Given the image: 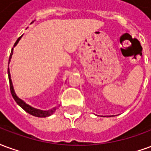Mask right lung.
Returning a JSON list of instances; mask_svg holds the SVG:
<instances>
[{
    "instance_id": "right-lung-1",
    "label": "right lung",
    "mask_w": 151,
    "mask_h": 151,
    "mask_svg": "<svg viewBox=\"0 0 151 151\" xmlns=\"http://www.w3.org/2000/svg\"><path fill=\"white\" fill-rule=\"evenodd\" d=\"M22 37V36H21ZM21 37H19L17 40V41L15 42L14 45V47L16 46L17 45V43H18V41L19 40L21 39ZM14 49V48H13ZM13 49L11 51V53H10V56H9V61H10V59H11L12 55H13ZM8 77H9V87H10V92H11L12 96H13V98L14 99V100L16 101V103L18 104L20 107H21L22 109H24L25 111L28 112L29 114H31L32 116H37V117H47L51 116V115H52L53 112L55 111V108H53L52 110H47V111H43V110H40V109H37V108H35L33 107H31L29 104H27V103H25L22 99L18 97V95H16V93L14 91V86H13V83H12V80H11V77H10V73H9V69L8 67Z\"/></svg>"
}]
</instances>
